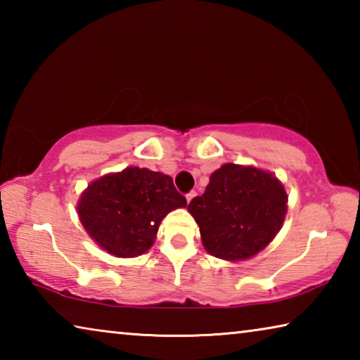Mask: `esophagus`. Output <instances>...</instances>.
<instances>
[{
	"label": "esophagus",
	"mask_w": 360,
	"mask_h": 360,
	"mask_svg": "<svg viewBox=\"0 0 360 360\" xmlns=\"http://www.w3.org/2000/svg\"><path fill=\"white\" fill-rule=\"evenodd\" d=\"M195 197H197V192H193V191H192V192H188V193L186 195L187 202H191V200H192V198H195Z\"/></svg>",
	"instance_id": "esophagus-1"
}]
</instances>
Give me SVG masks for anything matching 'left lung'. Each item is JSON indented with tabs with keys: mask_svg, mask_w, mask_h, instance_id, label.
<instances>
[{
	"mask_svg": "<svg viewBox=\"0 0 360 360\" xmlns=\"http://www.w3.org/2000/svg\"><path fill=\"white\" fill-rule=\"evenodd\" d=\"M187 210L198 224L206 251L229 262L246 260L270 245L281 230L288 193L271 173L225 163Z\"/></svg>",
	"mask_w": 360,
	"mask_h": 360,
	"instance_id": "1",
	"label": "left lung"
}]
</instances>
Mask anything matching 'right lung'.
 Here are the masks:
<instances>
[{
    "instance_id": "1",
    "label": "right lung",
    "mask_w": 360,
    "mask_h": 360,
    "mask_svg": "<svg viewBox=\"0 0 360 360\" xmlns=\"http://www.w3.org/2000/svg\"><path fill=\"white\" fill-rule=\"evenodd\" d=\"M186 206V197L169 176L129 167L101 176L85 188L77 214L100 248L115 257H136L154 245L162 219Z\"/></svg>"
}]
</instances>
